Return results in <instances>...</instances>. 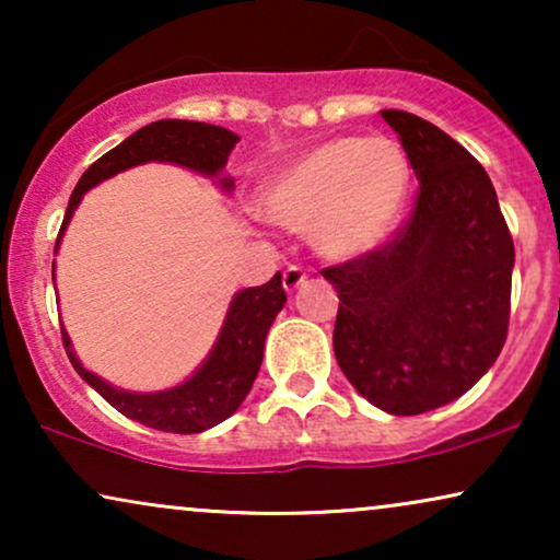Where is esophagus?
I'll list each match as a JSON object with an SVG mask.
<instances>
[{
  "label": "esophagus",
  "instance_id": "34e87169",
  "mask_svg": "<svg viewBox=\"0 0 560 560\" xmlns=\"http://www.w3.org/2000/svg\"><path fill=\"white\" fill-rule=\"evenodd\" d=\"M305 282V270L303 267H298V265H290L285 272H282V288L288 290V293H293V290L298 288V285H303Z\"/></svg>",
  "mask_w": 560,
  "mask_h": 560
}]
</instances>
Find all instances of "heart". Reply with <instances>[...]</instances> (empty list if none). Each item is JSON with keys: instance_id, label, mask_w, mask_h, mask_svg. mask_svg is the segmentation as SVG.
Listing matches in <instances>:
<instances>
[{"instance_id": "obj_1", "label": "heart", "mask_w": 560, "mask_h": 560, "mask_svg": "<svg viewBox=\"0 0 560 560\" xmlns=\"http://www.w3.org/2000/svg\"><path fill=\"white\" fill-rule=\"evenodd\" d=\"M410 165L389 137L320 142L267 183L262 209L288 229H311L324 255L354 257L377 247L400 219Z\"/></svg>"}]
</instances>
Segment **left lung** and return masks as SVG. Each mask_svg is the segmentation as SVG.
Masks as SVG:
<instances>
[{
	"mask_svg": "<svg viewBox=\"0 0 560 560\" xmlns=\"http://www.w3.org/2000/svg\"><path fill=\"white\" fill-rule=\"evenodd\" d=\"M382 119L420 180L416 203L382 247L320 275L339 293L341 372L377 408L420 416L462 397L500 357L515 244L471 152L410 112Z\"/></svg>",
	"mask_w": 560,
	"mask_h": 560,
	"instance_id": "obj_1",
	"label": "left lung"
}]
</instances>
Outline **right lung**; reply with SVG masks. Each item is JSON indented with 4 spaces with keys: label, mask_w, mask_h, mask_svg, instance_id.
<instances>
[{
    "label": "right lung",
    "mask_w": 560,
    "mask_h": 560,
    "mask_svg": "<svg viewBox=\"0 0 560 560\" xmlns=\"http://www.w3.org/2000/svg\"><path fill=\"white\" fill-rule=\"evenodd\" d=\"M240 137L224 127L203 125V121H183V119H160L152 125L137 129L125 142L106 152L89 165L81 175L79 186L73 188L71 201H68L63 224H60L56 249L60 236L66 232L68 219L73 217L75 206L96 183L117 175L127 167L160 160V163H175L203 175H217L226 165L229 152ZM221 186L232 188V180L224 178ZM288 295L282 290V275L278 272L270 282L259 288H247L234 295L232 308L226 313L224 328H221L217 347L201 364L194 377L183 385L165 389V393H125L106 385L96 374L83 370L75 359L68 334L63 331V347L71 359L73 370L104 397L112 408L121 416L137 420V423L155 428L165 433H201L226 420L240 408L244 397L252 389L259 364H262L265 339L270 331L275 316H278Z\"/></svg>",
    "instance_id": "add662e5"
}]
</instances>
